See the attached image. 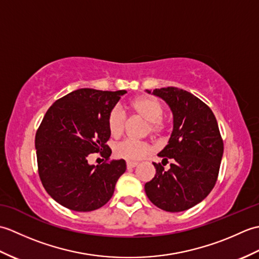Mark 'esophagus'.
<instances>
[{
	"label": "esophagus",
	"instance_id": "obj_1",
	"mask_svg": "<svg viewBox=\"0 0 259 259\" xmlns=\"http://www.w3.org/2000/svg\"><path fill=\"white\" fill-rule=\"evenodd\" d=\"M136 166H138V162H133V161L126 162V168H128V169H133Z\"/></svg>",
	"mask_w": 259,
	"mask_h": 259
}]
</instances>
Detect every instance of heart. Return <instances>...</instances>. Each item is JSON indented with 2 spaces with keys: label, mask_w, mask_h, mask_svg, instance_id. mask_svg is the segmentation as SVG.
<instances>
[{
  "label": "heart",
  "mask_w": 259,
  "mask_h": 259,
  "mask_svg": "<svg viewBox=\"0 0 259 259\" xmlns=\"http://www.w3.org/2000/svg\"><path fill=\"white\" fill-rule=\"evenodd\" d=\"M130 109L137 115L147 121V131L160 135L164 131L166 124L162 119L163 106L157 98L142 96L130 102ZM125 113L119 106L113 107L108 114L107 124L110 135L118 138L122 135L125 126ZM151 152V146L146 141L125 139L114 146V155L119 159L128 161H137Z\"/></svg>",
  "instance_id": "1"
}]
</instances>
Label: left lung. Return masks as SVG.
I'll list each match as a JSON object with an SVG mask.
<instances>
[{
  "label": "left lung",
  "mask_w": 259,
  "mask_h": 259,
  "mask_svg": "<svg viewBox=\"0 0 259 259\" xmlns=\"http://www.w3.org/2000/svg\"><path fill=\"white\" fill-rule=\"evenodd\" d=\"M152 93L163 99L172 111V133L158 156L163 164L169 158L173 162L168 170L161 163L152 162L156 175L145 190L149 200L162 210L184 211L205 199L216 185L224 142L216 117L200 99L175 87Z\"/></svg>",
  "instance_id": "obj_1"
}]
</instances>
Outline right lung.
Returning <instances> with one entry per match:
<instances>
[{
  "label": "right lung",
  "mask_w": 259,
  "mask_h": 259,
  "mask_svg": "<svg viewBox=\"0 0 259 259\" xmlns=\"http://www.w3.org/2000/svg\"><path fill=\"white\" fill-rule=\"evenodd\" d=\"M125 90L79 89L49 108L35 135L38 176L54 200L74 211H92L112 197L125 161L109 160L108 114ZM100 152L103 164L87 157Z\"/></svg>",
  "instance_id": "right-lung-1"
}]
</instances>
